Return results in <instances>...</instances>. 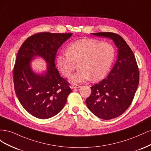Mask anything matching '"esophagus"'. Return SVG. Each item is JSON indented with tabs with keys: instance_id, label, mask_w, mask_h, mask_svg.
Listing matches in <instances>:
<instances>
[{
	"instance_id": "obj_1",
	"label": "esophagus",
	"mask_w": 151,
	"mask_h": 151,
	"mask_svg": "<svg viewBox=\"0 0 151 151\" xmlns=\"http://www.w3.org/2000/svg\"><path fill=\"white\" fill-rule=\"evenodd\" d=\"M81 86L80 85H77V84H72L71 86V88L72 89H77V88H80Z\"/></svg>"
}]
</instances>
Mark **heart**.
Wrapping results in <instances>:
<instances>
[{
    "mask_svg": "<svg viewBox=\"0 0 151 151\" xmlns=\"http://www.w3.org/2000/svg\"><path fill=\"white\" fill-rule=\"evenodd\" d=\"M115 48L107 42L95 39H82L71 43L67 52L58 54L57 64L65 77H69L75 69V63H79V70L70 77L74 83L92 79L101 80L108 74L115 58Z\"/></svg>",
    "mask_w": 151,
    "mask_h": 151,
    "instance_id": "b5f03b06",
    "label": "heart"
}]
</instances>
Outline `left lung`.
<instances>
[{
    "label": "left lung",
    "mask_w": 151,
    "mask_h": 151,
    "mask_svg": "<svg viewBox=\"0 0 151 151\" xmlns=\"http://www.w3.org/2000/svg\"><path fill=\"white\" fill-rule=\"evenodd\" d=\"M109 38L118 48L116 61L106 78L91 87L86 99L88 109L103 120H110L124 113L132 103L139 83V72L135 57L120 35L109 32L91 33Z\"/></svg>",
    "instance_id": "8db88e82"
}]
</instances>
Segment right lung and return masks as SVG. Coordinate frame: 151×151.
Masks as SVG:
<instances>
[{
    "label": "right lung",
    "mask_w": 151,
    "mask_h": 151,
    "mask_svg": "<svg viewBox=\"0 0 151 151\" xmlns=\"http://www.w3.org/2000/svg\"><path fill=\"white\" fill-rule=\"evenodd\" d=\"M72 33H40L32 35L18 51L13 72L17 97L26 110L40 119L55 116L64 107L72 92L69 83L60 76L55 59L58 49ZM43 58L47 69L42 74L32 70L30 62Z\"/></svg>",
    "instance_id": "1"
}]
</instances>
